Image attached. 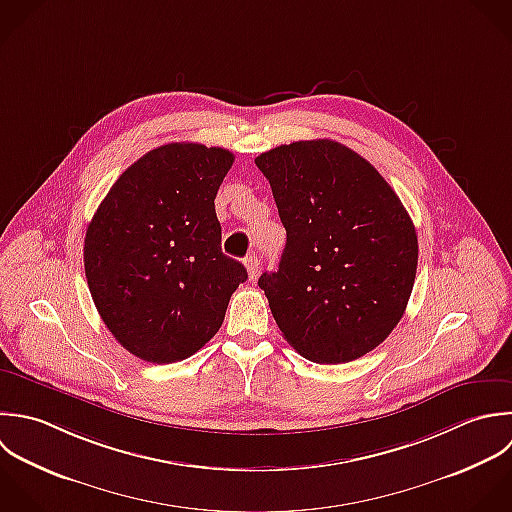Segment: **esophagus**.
I'll return each instance as SVG.
<instances>
[{"label":"esophagus","mask_w":512,"mask_h":512,"mask_svg":"<svg viewBox=\"0 0 512 512\" xmlns=\"http://www.w3.org/2000/svg\"><path fill=\"white\" fill-rule=\"evenodd\" d=\"M245 267H247L249 279L253 281V279H257V275H259V271H261V259H259L255 253H251V255L245 259Z\"/></svg>","instance_id":"esophagus-1"}]
</instances>
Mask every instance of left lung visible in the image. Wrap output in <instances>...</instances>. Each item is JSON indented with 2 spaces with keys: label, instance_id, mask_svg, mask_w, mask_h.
Returning <instances> with one entry per match:
<instances>
[{
  "label": "left lung",
  "instance_id": "8db88e82",
  "mask_svg": "<svg viewBox=\"0 0 512 512\" xmlns=\"http://www.w3.org/2000/svg\"><path fill=\"white\" fill-rule=\"evenodd\" d=\"M255 163L287 231L279 269L259 277L277 327L313 363L367 355L397 327L415 285L407 209L367 159L331 139L279 145Z\"/></svg>",
  "mask_w": 512,
  "mask_h": 512
}]
</instances>
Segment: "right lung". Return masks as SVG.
I'll return each mask as SVG.
<instances>
[{
    "mask_svg": "<svg viewBox=\"0 0 512 512\" xmlns=\"http://www.w3.org/2000/svg\"><path fill=\"white\" fill-rule=\"evenodd\" d=\"M235 157L167 143L137 159L97 207L83 245L93 303L147 363H175L219 331L247 269L223 255L215 195Z\"/></svg>",
    "mask_w": 512,
    "mask_h": 512,
    "instance_id": "obj_1",
    "label": "right lung"
}]
</instances>
